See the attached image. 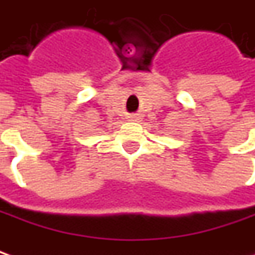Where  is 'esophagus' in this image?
I'll list each match as a JSON object with an SVG mask.
<instances>
[{
  "label": "esophagus",
  "mask_w": 255,
  "mask_h": 255,
  "mask_svg": "<svg viewBox=\"0 0 255 255\" xmlns=\"http://www.w3.org/2000/svg\"><path fill=\"white\" fill-rule=\"evenodd\" d=\"M128 118H129V121H139V116L137 115H130Z\"/></svg>",
  "instance_id": "1"
}]
</instances>
